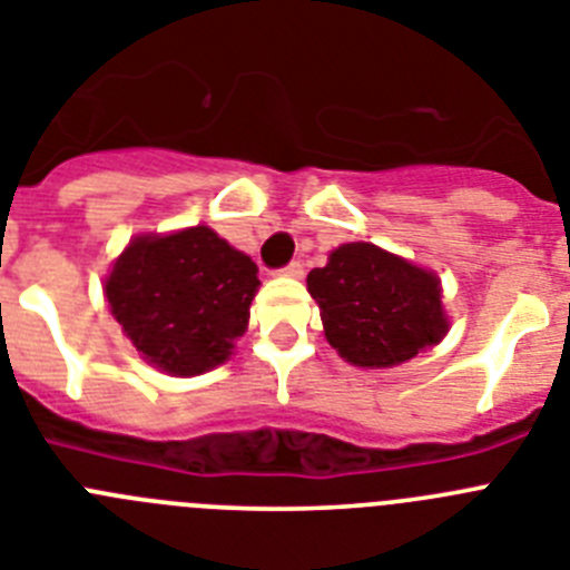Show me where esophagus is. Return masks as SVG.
Wrapping results in <instances>:
<instances>
[{
  "instance_id": "esophagus-1",
  "label": "esophagus",
  "mask_w": 570,
  "mask_h": 570,
  "mask_svg": "<svg viewBox=\"0 0 570 570\" xmlns=\"http://www.w3.org/2000/svg\"><path fill=\"white\" fill-rule=\"evenodd\" d=\"M279 274H285V276H302V262H288V265H285V268L279 271Z\"/></svg>"
}]
</instances>
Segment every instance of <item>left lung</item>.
I'll return each instance as SVG.
<instances>
[{
  "label": "left lung",
  "mask_w": 570,
  "mask_h": 570,
  "mask_svg": "<svg viewBox=\"0 0 570 570\" xmlns=\"http://www.w3.org/2000/svg\"><path fill=\"white\" fill-rule=\"evenodd\" d=\"M308 291L328 342L360 367L414 360L448 331L440 279L367 242L336 248L308 274Z\"/></svg>",
  "instance_id": "left-lung-1"
}]
</instances>
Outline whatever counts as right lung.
Instances as JSON below:
<instances>
[{
  "instance_id": "1",
  "label": "right lung",
  "mask_w": 570,
  "mask_h": 570,
  "mask_svg": "<svg viewBox=\"0 0 570 570\" xmlns=\"http://www.w3.org/2000/svg\"><path fill=\"white\" fill-rule=\"evenodd\" d=\"M256 265L205 225L128 245L105 296L134 347L168 374H205L245 334Z\"/></svg>"
}]
</instances>
